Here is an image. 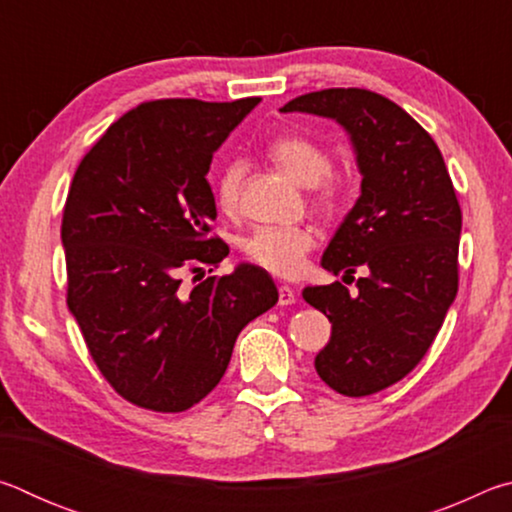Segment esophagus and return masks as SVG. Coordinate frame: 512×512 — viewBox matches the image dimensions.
<instances>
[{"instance_id": "obj_1", "label": "esophagus", "mask_w": 512, "mask_h": 512, "mask_svg": "<svg viewBox=\"0 0 512 512\" xmlns=\"http://www.w3.org/2000/svg\"><path fill=\"white\" fill-rule=\"evenodd\" d=\"M277 302H280L282 307L293 305V302H296V291H293L289 284H282V287L277 289Z\"/></svg>"}]
</instances>
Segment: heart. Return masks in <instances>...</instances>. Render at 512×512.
I'll return each instance as SVG.
<instances>
[{"instance_id": "obj_1", "label": "heart", "mask_w": 512, "mask_h": 512, "mask_svg": "<svg viewBox=\"0 0 512 512\" xmlns=\"http://www.w3.org/2000/svg\"><path fill=\"white\" fill-rule=\"evenodd\" d=\"M275 164L296 178L300 185L314 189V205L323 214L341 212L350 203L352 176L348 171L332 169V155L323 144L307 135H282L268 146ZM246 164L232 160L219 171L214 183L216 203L225 214H237L244 187ZM316 246L311 228L300 225H262L244 241L248 262L266 268L275 275L293 277L305 268V259Z\"/></svg>"}]
</instances>
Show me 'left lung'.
<instances>
[{"instance_id":"obj_1","label":"left lung","mask_w":512,"mask_h":512,"mask_svg":"<svg viewBox=\"0 0 512 512\" xmlns=\"http://www.w3.org/2000/svg\"><path fill=\"white\" fill-rule=\"evenodd\" d=\"M280 110L334 119L357 153L361 196L320 264L343 280L361 268L359 291L332 282L302 298L332 323L318 377L348 397L379 393L418 366L456 298L463 216L452 178L431 135L377 92L329 88Z\"/></svg>"}]
</instances>
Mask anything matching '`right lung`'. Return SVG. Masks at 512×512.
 <instances>
[{"label":"right lung","instance_id":"obj_1","mask_svg":"<svg viewBox=\"0 0 512 512\" xmlns=\"http://www.w3.org/2000/svg\"><path fill=\"white\" fill-rule=\"evenodd\" d=\"M259 101L140 103L74 173L60 228L67 307L101 375L142 409L180 413L201 402L241 329L277 302L271 275L253 264L180 287L185 271L212 273L230 253L210 237L216 205L205 176Z\"/></svg>","mask_w":512,"mask_h":512}]
</instances>
